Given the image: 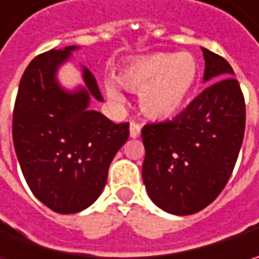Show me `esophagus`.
I'll return each mask as SVG.
<instances>
[{
	"label": "esophagus",
	"mask_w": 259,
	"mask_h": 259,
	"mask_svg": "<svg viewBox=\"0 0 259 259\" xmlns=\"http://www.w3.org/2000/svg\"><path fill=\"white\" fill-rule=\"evenodd\" d=\"M141 134V125L137 124V122H131L130 124V135L131 138H138Z\"/></svg>",
	"instance_id": "34e87169"
}]
</instances>
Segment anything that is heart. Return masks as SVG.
Wrapping results in <instances>:
<instances>
[{
	"mask_svg": "<svg viewBox=\"0 0 259 259\" xmlns=\"http://www.w3.org/2000/svg\"><path fill=\"white\" fill-rule=\"evenodd\" d=\"M200 80V66L190 53H153L133 60L118 75V82L140 92V108L155 121L177 115L193 96ZM106 95L115 104L124 96L112 83L106 85Z\"/></svg>",
	"mask_w": 259,
	"mask_h": 259,
	"instance_id": "heart-1",
	"label": "heart"
}]
</instances>
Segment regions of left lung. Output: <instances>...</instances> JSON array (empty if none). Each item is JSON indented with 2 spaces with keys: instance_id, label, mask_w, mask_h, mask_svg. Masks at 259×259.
Here are the masks:
<instances>
[{
  "instance_id": "obj_1",
  "label": "left lung",
  "mask_w": 259,
  "mask_h": 259,
  "mask_svg": "<svg viewBox=\"0 0 259 259\" xmlns=\"http://www.w3.org/2000/svg\"><path fill=\"white\" fill-rule=\"evenodd\" d=\"M212 82L171 121L147 124L143 182L150 199L173 214H193L224 190L242 145L245 99L234 69L202 49Z\"/></svg>"
}]
</instances>
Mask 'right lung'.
<instances>
[{
    "instance_id": "obj_1",
    "label": "right lung",
    "mask_w": 259,
    "mask_h": 259,
    "mask_svg": "<svg viewBox=\"0 0 259 259\" xmlns=\"http://www.w3.org/2000/svg\"><path fill=\"white\" fill-rule=\"evenodd\" d=\"M76 46L35 56L20 80L13 112V141L25 182L57 213H76L104 190L108 170L126 143L130 122L114 124L88 109L91 96L104 101L95 76L83 67L86 88L63 91L57 67Z\"/></svg>"
}]
</instances>
